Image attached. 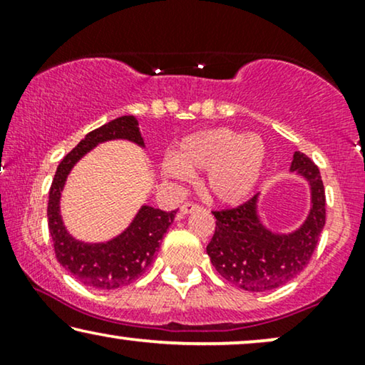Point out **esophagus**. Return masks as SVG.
<instances>
[{
	"label": "esophagus",
	"mask_w": 365,
	"mask_h": 365,
	"mask_svg": "<svg viewBox=\"0 0 365 365\" xmlns=\"http://www.w3.org/2000/svg\"><path fill=\"white\" fill-rule=\"evenodd\" d=\"M197 209H201V206L196 202H184L181 206V214L182 216H186V214H191L194 211H197Z\"/></svg>",
	"instance_id": "obj_1"
}]
</instances>
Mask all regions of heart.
Masks as SVG:
<instances>
[{
  "instance_id": "1",
  "label": "heart",
  "mask_w": 365,
  "mask_h": 365,
  "mask_svg": "<svg viewBox=\"0 0 365 365\" xmlns=\"http://www.w3.org/2000/svg\"><path fill=\"white\" fill-rule=\"evenodd\" d=\"M266 156V144L256 134L229 128L204 129L181 139L176 156L163 161V174L189 181L192 173L206 171L209 196L222 204H237L257 184Z\"/></svg>"
}]
</instances>
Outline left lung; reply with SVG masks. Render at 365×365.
I'll return each instance as SVG.
<instances>
[{"instance_id":"left-lung-1","label":"left lung","mask_w":365,"mask_h":365,"mask_svg":"<svg viewBox=\"0 0 365 365\" xmlns=\"http://www.w3.org/2000/svg\"><path fill=\"white\" fill-rule=\"evenodd\" d=\"M291 171L311 187V211L294 232H272L261 222L257 197L241 206L212 211L216 231L207 244V256L221 276L249 292L272 291L292 281L311 261L326 224V192L319 168L296 151Z\"/></svg>"}]
</instances>
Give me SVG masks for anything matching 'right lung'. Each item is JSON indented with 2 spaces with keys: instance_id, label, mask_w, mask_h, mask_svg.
Segmentation results:
<instances>
[{
  "instance_id": "add662e5",
  "label": "right lung",
  "mask_w": 365,
  "mask_h": 365,
  "mask_svg": "<svg viewBox=\"0 0 365 365\" xmlns=\"http://www.w3.org/2000/svg\"><path fill=\"white\" fill-rule=\"evenodd\" d=\"M111 139H128L144 148V141L134 116L113 119L88 133L81 143L61 159L49 189L48 226L58 262L84 286L94 289H118L136 281L151 266L161 246L163 236L171 226L176 211L143 206L126 231L108 242L88 244L74 239L64 227L59 199L68 174L84 154L96 144Z\"/></svg>"
}]
</instances>
